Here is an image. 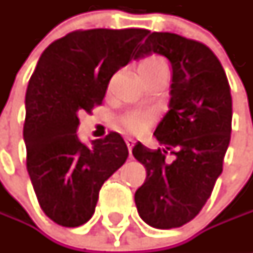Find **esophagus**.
I'll use <instances>...</instances> for the list:
<instances>
[{"label":"esophagus","mask_w":253,"mask_h":253,"mask_svg":"<svg viewBox=\"0 0 253 253\" xmlns=\"http://www.w3.org/2000/svg\"><path fill=\"white\" fill-rule=\"evenodd\" d=\"M125 142H126V146H128V149H129V155H131L132 148H133V145H135V141H133L132 138H126Z\"/></svg>","instance_id":"esophagus-1"}]
</instances>
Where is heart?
<instances>
[{"label":"heart","instance_id":"heart-1","mask_svg":"<svg viewBox=\"0 0 253 253\" xmlns=\"http://www.w3.org/2000/svg\"><path fill=\"white\" fill-rule=\"evenodd\" d=\"M139 73L143 77V80L153 77V76H158L162 73H169V69H168V63L159 57V56H151V57H146L145 60H142L139 64ZM153 114L149 111H129L126 114H124L121 117V125L131 133H142L145 132L152 124H153Z\"/></svg>","mask_w":253,"mask_h":253}]
</instances>
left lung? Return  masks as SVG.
I'll use <instances>...</instances> for the list:
<instances>
[{
  "label": "left lung",
  "mask_w": 253,
  "mask_h": 253,
  "mask_svg": "<svg viewBox=\"0 0 253 253\" xmlns=\"http://www.w3.org/2000/svg\"><path fill=\"white\" fill-rule=\"evenodd\" d=\"M152 53L171 64V98L153 133L162 149L152 151L141 142L132 149L146 169L135 204L146 224L170 229L194 218L212 193L231 139L232 97L218 57L204 43L153 32L135 59ZM169 153L175 156L171 162L166 161Z\"/></svg>",
  "instance_id": "1"
}]
</instances>
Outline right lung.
Wrapping results in <instances>:
<instances>
[{
  "label": "right lung",
  "mask_w": 253,
  "mask_h": 253,
  "mask_svg": "<svg viewBox=\"0 0 253 253\" xmlns=\"http://www.w3.org/2000/svg\"><path fill=\"white\" fill-rule=\"evenodd\" d=\"M148 29H79L50 43L26 90V169L41 209L62 227L94 214L104 181L121 168L128 148L118 132L85 146L79 114L101 105L115 72L128 64Z\"/></svg>",
  "instance_id": "1"
}]
</instances>
